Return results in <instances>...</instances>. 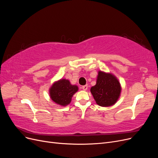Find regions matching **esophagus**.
Here are the masks:
<instances>
[{
    "mask_svg": "<svg viewBox=\"0 0 158 158\" xmlns=\"http://www.w3.org/2000/svg\"><path fill=\"white\" fill-rule=\"evenodd\" d=\"M82 88L84 90H87V89H88V85H83V86L82 87Z\"/></svg>",
    "mask_w": 158,
    "mask_h": 158,
    "instance_id": "obj_1",
    "label": "esophagus"
}]
</instances>
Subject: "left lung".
Listing matches in <instances>:
<instances>
[{
  "instance_id": "1",
  "label": "left lung",
  "mask_w": 158,
  "mask_h": 158,
  "mask_svg": "<svg viewBox=\"0 0 158 158\" xmlns=\"http://www.w3.org/2000/svg\"><path fill=\"white\" fill-rule=\"evenodd\" d=\"M121 85L118 80L111 74L99 71L97 82L91 88V93L97 104L102 107L113 106L121 94Z\"/></svg>"
}]
</instances>
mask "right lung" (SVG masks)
<instances>
[{
  "label": "right lung",
  "mask_w": 158,
  "mask_h": 158,
  "mask_svg": "<svg viewBox=\"0 0 158 158\" xmlns=\"http://www.w3.org/2000/svg\"><path fill=\"white\" fill-rule=\"evenodd\" d=\"M78 89V86L71 85L68 80H60L51 86L49 91L50 96L56 103L66 106L70 103L73 95Z\"/></svg>",
  "instance_id": "1"
}]
</instances>
